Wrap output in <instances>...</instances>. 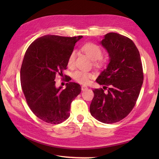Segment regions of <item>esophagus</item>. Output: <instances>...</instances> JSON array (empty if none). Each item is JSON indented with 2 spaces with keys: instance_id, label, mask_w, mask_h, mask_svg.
Instances as JSON below:
<instances>
[{
  "instance_id": "esophagus-1",
  "label": "esophagus",
  "mask_w": 159,
  "mask_h": 159,
  "mask_svg": "<svg viewBox=\"0 0 159 159\" xmlns=\"http://www.w3.org/2000/svg\"><path fill=\"white\" fill-rule=\"evenodd\" d=\"M87 89H88L87 86H85V85H82V86H81V90H82V91H85V90H87Z\"/></svg>"
}]
</instances>
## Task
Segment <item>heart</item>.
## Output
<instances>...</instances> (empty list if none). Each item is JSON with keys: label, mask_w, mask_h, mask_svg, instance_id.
I'll return each instance as SVG.
<instances>
[{"label": "heart", "mask_w": 159, "mask_h": 159, "mask_svg": "<svg viewBox=\"0 0 159 159\" xmlns=\"http://www.w3.org/2000/svg\"><path fill=\"white\" fill-rule=\"evenodd\" d=\"M81 49L85 52L91 60H93V64L95 66L101 68L106 64V59L102 57V48L94 43H86ZM75 58V52L72 51L68 57V66L69 67H72L74 65V61ZM93 76V74L88 71H84L81 70H77L74 71L72 75L73 78L78 81V83L85 84H87L89 79Z\"/></svg>", "instance_id": "b5f03b06"}]
</instances>
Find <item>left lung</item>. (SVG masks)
I'll return each mask as SVG.
<instances>
[{
    "label": "left lung",
    "mask_w": 159,
    "mask_h": 159,
    "mask_svg": "<svg viewBox=\"0 0 159 159\" xmlns=\"http://www.w3.org/2000/svg\"><path fill=\"white\" fill-rule=\"evenodd\" d=\"M100 44L108 53L109 63L96 80L103 87L93 90L89 110L99 121L114 123L135 105L143 82V66L137 48L129 38L110 32Z\"/></svg>",
    "instance_id": "left-lung-1"
}]
</instances>
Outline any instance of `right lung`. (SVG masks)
<instances>
[{
	"label": "right lung",
	"instance_id": "add662e5",
	"mask_svg": "<svg viewBox=\"0 0 159 159\" xmlns=\"http://www.w3.org/2000/svg\"><path fill=\"white\" fill-rule=\"evenodd\" d=\"M82 36L46 35L34 41L27 49L20 69V83L26 102L42 121L59 124L70 117V105L81 91L80 84L70 81L66 89L56 88L57 74L67 69L68 59Z\"/></svg>",
	"mask_w": 159,
	"mask_h": 159
}]
</instances>
